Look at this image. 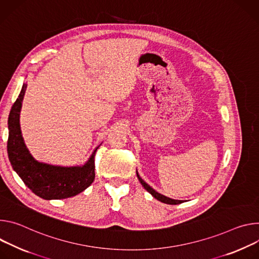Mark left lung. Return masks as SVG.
<instances>
[{"instance_id": "obj_1", "label": "left lung", "mask_w": 259, "mask_h": 259, "mask_svg": "<svg viewBox=\"0 0 259 259\" xmlns=\"http://www.w3.org/2000/svg\"><path fill=\"white\" fill-rule=\"evenodd\" d=\"M137 176H138V178H139V181L141 182V184L144 186V188L149 192V193H151L156 199H158L159 202H161V203H164V204H167V205H178V204H181V203H183V200H177V199H173V198H169V197H166V196H164V195H162V194H160V193H158V192H156L153 188H151L146 182H144L143 181L142 179H141V177L137 174Z\"/></svg>"}]
</instances>
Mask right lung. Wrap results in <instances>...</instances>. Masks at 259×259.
Here are the masks:
<instances>
[{"label":"right lung","mask_w":259,"mask_h":259,"mask_svg":"<svg viewBox=\"0 0 259 259\" xmlns=\"http://www.w3.org/2000/svg\"><path fill=\"white\" fill-rule=\"evenodd\" d=\"M25 90L26 84H23L8 118L7 151L11 165L23 183L44 199H62L77 195L95 180V155L101 145L83 166H55L35 160L24 145L19 125V112Z\"/></svg>","instance_id":"1"}]
</instances>
